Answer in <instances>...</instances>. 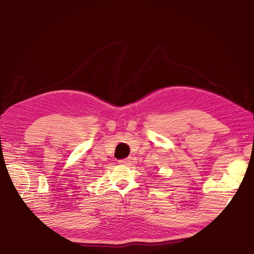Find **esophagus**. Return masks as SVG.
Returning <instances> with one entry per match:
<instances>
[{
  "label": "esophagus",
  "mask_w": 254,
  "mask_h": 254,
  "mask_svg": "<svg viewBox=\"0 0 254 254\" xmlns=\"http://www.w3.org/2000/svg\"><path fill=\"white\" fill-rule=\"evenodd\" d=\"M132 163V158L131 157H127V158H126V159H121V160H119V164L120 165H128V164H131Z\"/></svg>",
  "instance_id": "1"
}]
</instances>
